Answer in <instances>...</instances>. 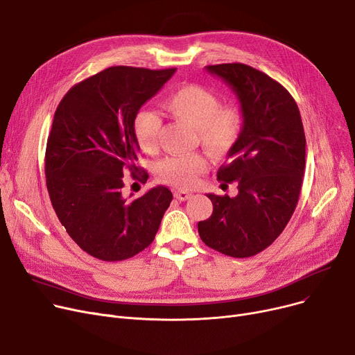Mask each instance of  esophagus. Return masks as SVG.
Returning a JSON list of instances; mask_svg holds the SVG:
<instances>
[{"instance_id":"34e87169","label":"esophagus","mask_w":355,"mask_h":355,"mask_svg":"<svg viewBox=\"0 0 355 355\" xmlns=\"http://www.w3.org/2000/svg\"><path fill=\"white\" fill-rule=\"evenodd\" d=\"M192 196V193L187 192V191H176L175 192V198L179 200H188Z\"/></svg>"}]
</instances>
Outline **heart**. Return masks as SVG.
Wrapping results in <instances>:
<instances>
[{"instance_id": "1", "label": "heart", "mask_w": 355, "mask_h": 355, "mask_svg": "<svg viewBox=\"0 0 355 355\" xmlns=\"http://www.w3.org/2000/svg\"><path fill=\"white\" fill-rule=\"evenodd\" d=\"M162 107L175 120L196 128L202 147L212 156H225L243 132V112L234 105H221L219 98L204 87H180L162 101ZM160 128V116L150 110H140L132 118L134 140L144 151L157 148ZM205 168L207 162L200 155L172 156L159 163L157 178L187 189L193 187Z\"/></svg>"}]
</instances>
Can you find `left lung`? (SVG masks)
<instances>
[{
	"instance_id": "left-lung-1",
	"label": "left lung",
	"mask_w": 355,
	"mask_h": 355,
	"mask_svg": "<svg viewBox=\"0 0 355 355\" xmlns=\"http://www.w3.org/2000/svg\"><path fill=\"white\" fill-rule=\"evenodd\" d=\"M237 95L244 118L241 136L219 182H237L239 195L209 193L214 211L198 223L200 240L225 256L244 259L272 244L297 205L305 172L306 139L289 91L244 63L207 66Z\"/></svg>"
}]
</instances>
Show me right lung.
<instances>
[{"mask_svg": "<svg viewBox=\"0 0 355 355\" xmlns=\"http://www.w3.org/2000/svg\"><path fill=\"white\" fill-rule=\"evenodd\" d=\"M175 72L112 66L76 83L56 108L44 159L49 196L66 232L95 259L139 254L153 243L173 199L164 187L125 198L123 178H148L136 175L132 118Z\"/></svg>", "mask_w": 355, "mask_h": 355, "instance_id": "right-lung-1", "label": "right lung"}]
</instances>
